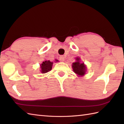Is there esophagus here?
Segmentation results:
<instances>
[{"label":"esophagus","mask_w":124,"mask_h":124,"mask_svg":"<svg viewBox=\"0 0 124 124\" xmlns=\"http://www.w3.org/2000/svg\"><path fill=\"white\" fill-rule=\"evenodd\" d=\"M59 59H60V61H63L64 60V56H63V55H61L59 57Z\"/></svg>","instance_id":"34e87169"}]
</instances>
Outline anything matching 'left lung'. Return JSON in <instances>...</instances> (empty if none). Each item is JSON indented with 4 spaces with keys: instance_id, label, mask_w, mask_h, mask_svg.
<instances>
[{
    "instance_id": "8db88e82",
    "label": "left lung",
    "mask_w": 124,
    "mask_h": 124,
    "mask_svg": "<svg viewBox=\"0 0 124 124\" xmlns=\"http://www.w3.org/2000/svg\"><path fill=\"white\" fill-rule=\"evenodd\" d=\"M76 60L77 61L73 62L72 65L73 71L79 76H84L86 72L85 65L84 63H80L79 58L77 57Z\"/></svg>"
}]
</instances>
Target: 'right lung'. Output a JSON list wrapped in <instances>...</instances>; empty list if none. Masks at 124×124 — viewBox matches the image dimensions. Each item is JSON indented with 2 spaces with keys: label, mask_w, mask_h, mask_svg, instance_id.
Segmentation results:
<instances>
[{
  "label": "right lung",
  "mask_w": 124,
  "mask_h": 124,
  "mask_svg": "<svg viewBox=\"0 0 124 124\" xmlns=\"http://www.w3.org/2000/svg\"><path fill=\"white\" fill-rule=\"evenodd\" d=\"M56 62H58L59 61L57 60H55ZM53 63L49 61H45L43 62V63L41 64V72L43 73L48 72L49 71H51L52 68V64Z\"/></svg>",
  "instance_id": "1"
}]
</instances>
